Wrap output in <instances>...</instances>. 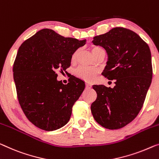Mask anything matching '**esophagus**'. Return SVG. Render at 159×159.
<instances>
[{"label": "esophagus", "mask_w": 159, "mask_h": 159, "mask_svg": "<svg viewBox=\"0 0 159 159\" xmlns=\"http://www.w3.org/2000/svg\"><path fill=\"white\" fill-rule=\"evenodd\" d=\"M91 88V85H90V84H86V89H90Z\"/></svg>", "instance_id": "1"}]
</instances>
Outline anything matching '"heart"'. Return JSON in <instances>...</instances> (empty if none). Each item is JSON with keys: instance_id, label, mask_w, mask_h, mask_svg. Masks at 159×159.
<instances>
[{"instance_id": "1", "label": "heart", "mask_w": 159, "mask_h": 159, "mask_svg": "<svg viewBox=\"0 0 159 159\" xmlns=\"http://www.w3.org/2000/svg\"><path fill=\"white\" fill-rule=\"evenodd\" d=\"M103 51V50L98 46H94L92 48V53H93V56L98 53V52ZM78 54H79V51H75L71 56V61L72 62H75L77 59ZM75 75L77 77L80 78L83 80H86L88 82H91L94 79L95 76H96L97 73V70L95 68L85 67V66H80L75 70Z\"/></svg>"}]
</instances>
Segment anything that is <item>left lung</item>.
<instances>
[{"label": "left lung", "mask_w": 159, "mask_h": 159, "mask_svg": "<svg viewBox=\"0 0 159 159\" xmlns=\"http://www.w3.org/2000/svg\"><path fill=\"white\" fill-rule=\"evenodd\" d=\"M93 43L107 52L108 60L102 75L114 79L116 86H93L97 98L91 104V113L106 129H121L138 116L151 84L150 48L138 34L123 27L96 35Z\"/></svg>", "instance_id": "obj_1"}]
</instances>
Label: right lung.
Returning <instances> with one entry per match:
<instances>
[{
	"instance_id": "1",
	"label": "right lung",
	"mask_w": 159,
	"mask_h": 159,
	"mask_svg": "<svg viewBox=\"0 0 159 159\" xmlns=\"http://www.w3.org/2000/svg\"><path fill=\"white\" fill-rule=\"evenodd\" d=\"M86 40L65 38L45 28L19 47L13 63V79L18 102L28 120L42 130L51 131L65 125L84 82L75 76L64 85L56 72L66 71L71 56Z\"/></svg>"
}]
</instances>
